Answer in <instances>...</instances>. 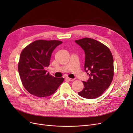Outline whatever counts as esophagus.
<instances>
[{"instance_id":"1","label":"esophagus","mask_w":133,"mask_h":133,"mask_svg":"<svg viewBox=\"0 0 133 133\" xmlns=\"http://www.w3.org/2000/svg\"><path fill=\"white\" fill-rule=\"evenodd\" d=\"M66 79L69 81H74V79H71V78H66Z\"/></svg>"}]
</instances>
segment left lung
<instances>
[{
	"instance_id": "left-lung-1",
	"label": "left lung",
	"mask_w": 133,
	"mask_h": 133,
	"mask_svg": "<svg viewBox=\"0 0 133 133\" xmlns=\"http://www.w3.org/2000/svg\"><path fill=\"white\" fill-rule=\"evenodd\" d=\"M75 42L85 52V71L89 76L87 81H83L84 88L78 93L86 99L96 98L103 93L112 81L113 55L106 46L94 39L85 38Z\"/></svg>"
}]
</instances>
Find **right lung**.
<instances>
[{
    "label": "right lung",
    "instance_id": "add662e5",
    "mask_svg": "<svg viewBox=\"0 0 133 133\" xmlns=\"http://www.w3.org/2000/svg\"><path fill=\"white\" fill-rule=\"evenodd\" d=\"M62 42L59 40H36L27 46L20 55L18 71L25 88L38 97L53 94L64 81L55 78L45 68L50 65L54 49Z\"/></svg>",
    "mask_w": 133,
    "mask_h": 133
}]
</instances>
